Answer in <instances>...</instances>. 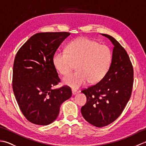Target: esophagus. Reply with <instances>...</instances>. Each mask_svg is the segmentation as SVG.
Returning <instances> with one entry per match:
<instances>
[{"label":"esophagus","instance_id":"1","mask_svg":"<svg viewBox=\"0 0 146 146\" xmlns=\"http://www.w3.org/2000/svg\"><path fill=\"white\" fill-rule=\"evenodd\" d=\"M77 94V92H76V90H72V95H76Z\"/></svg>","mask_w":146,"mask_h":146}]
</instances>
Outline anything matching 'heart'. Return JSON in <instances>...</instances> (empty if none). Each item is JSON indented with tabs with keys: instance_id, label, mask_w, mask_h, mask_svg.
<instances>
[{
	"instance_id": "b5f03b06",
	"label": "heart",
	"mask_w": 146,
	"mask_h": 146,
	"mask_svg": "<svg viewBox=\"0 0 146 146\" xmlns=\"http://www.w3.org/2000/svg\"><path fill=\"white\" fill-rule=\"evenodd\" d=\"M112 60L110 49L93 40L82 38L73 40L67 46L66 51L56 52L53 64L61 75H66L76 64L75 73L62 79L63 84L78 89L88 82L96 84L106 75Z\"/></svg>"
}]
</instances>
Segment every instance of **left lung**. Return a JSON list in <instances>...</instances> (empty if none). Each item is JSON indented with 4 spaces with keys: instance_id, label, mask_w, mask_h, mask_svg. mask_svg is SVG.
Returning a JSON list of instances; mask_svg holds the SVG:
<instances>
[{
    "instance_id": "obj_1",
    "label": "left lung",
    "mask_w": 146,
    "mask_h": 146,
    "mask_svg": "<svg viewBox=\"0 0 146 146\" xmlns=\"http://www.w3.org/2000/svg\"><path fill=\"white\" fill-rule=\"evenodd\" d=\"M101 35L114 46L111 65L100 82L82 91L86 97V103L81 108L82 115L97 127L110 124L120 115L131 98L134 82V71L127 52L112 36Z\"/></svg>"
}]
</instances>
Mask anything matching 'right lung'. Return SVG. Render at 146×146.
<instances>
[{"label":"right lung","mask_w":146,"mask_h":146,"mask_svg":"<svg viewBox=\"0 0 146 146\" xmlns=\"http://www.w3.org/2000/svg\"><path fill=\"white\" fill-rule=\"evenodd\" d=\"M70 33H39L27 40L14 59L12 88L27 120L46 125L56 119L61 105L69 99L68 86L53 90L60 82L53 64L55 52Z\"/></svg>","instance_id":"1"}]
</instances>
